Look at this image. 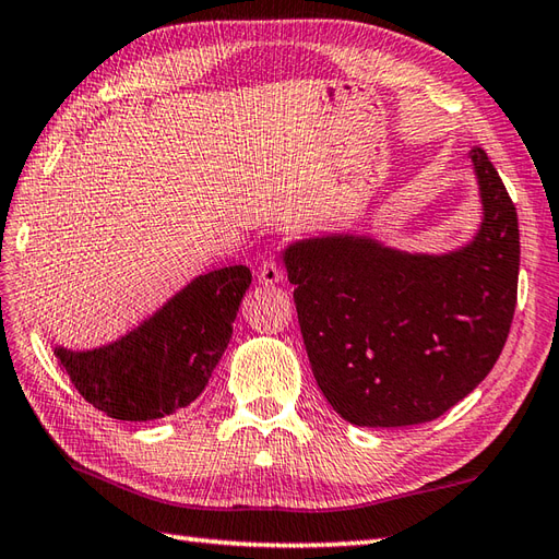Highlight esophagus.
Masks as SVG:
<instances>
[{
    "label": "esophagus",
    "instance_id": "obj_1",
    "mask_svg": "<svg viewBox=\"0 0 559 559\" xmlns=\"http://www.w3.org/2000/svg\"><path fill=\"white\" fill-rule=\"evenodd\" d=\"M282 277H284V270L272 258L265 260V263L258 267V280H260V284H265V287H270V284H277Z\"/></svg>",
    "mask_w": 559,
    "mask_h": 559
}]
</instances>
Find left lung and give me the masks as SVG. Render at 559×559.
Returning a JSON list of instances; mask_svg holds the SVG:
<instances>
[{
	"label": "left lung",
	"instance_id": "8db88e82",
	"mask_svg": "<svg viewBox=\"0 0 559 559\" xmlns=\"http://www.w3.org/2000/svg\"><path fill=\"white\" fill-rule=\"evenodd\" d=\"M468 157L486 217L462 251L408 255L325 237L284 253L318 388L354 426L438 418L500 358L516 308L519 219L486 151Z\"/></svg>",
	"mask_w": 559,
	"mask_h": 559
}]
</instances>
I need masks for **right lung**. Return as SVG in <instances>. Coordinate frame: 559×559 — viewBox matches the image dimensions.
Listing matches in <instances>:
<instances>
[{"label":"right lung","mask_w":559,"mask_h":559,"mask_svg":"<svg viewBox=\"0 0 559 559\" xmlns=\"http://www.w3.org/2000/svg\"><path fill=\"white\" fill-rule=\"evenodd\" d=\"M248 284L246 265L213 270L119 342L95 352L57 349L55 356L97 412L117 420L165 418L205 390Z\"/></svg>","instance_id":"1"}]
</instances>
